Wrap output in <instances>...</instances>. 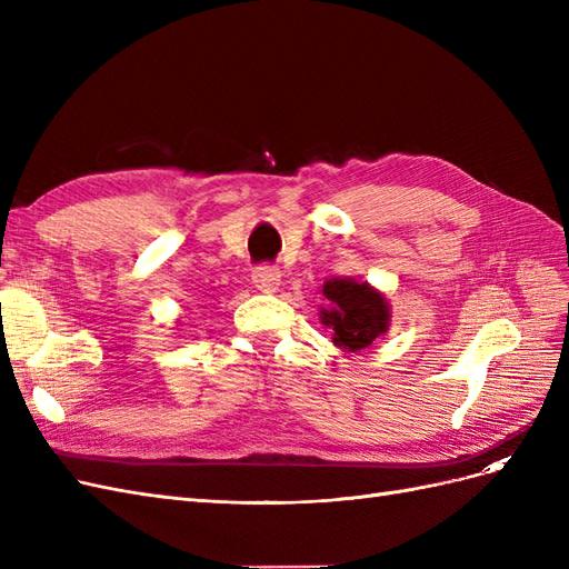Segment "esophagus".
Listing matches in <instances>:
<instances>
[{
  "label": "esophagus",
  "mask_w": 569,
  "mask_h": 569,
  "mask_svg": "<svg viewBox=\"0 0 569 569\" xmlns=\"http://www.w3.org/2000/svg\"><path fill=\"white\" fill-rule=\"evenodd\" d=\"M251 280H253V284H256L258 289L272 291L274 287L280 284V270L274 268V266H268V263L256 266L253 272H251Z\"/></svg>",
  "instance_id": "34e87169"
}]
</instances>
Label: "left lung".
<instances>
[{
  "label": "left lung",
  "instance_id": "1",
  "mask_svg": "<svg viewBox=\"0 0 569 569\" xmlns=\"http://www.w3.org/2000/svg\"><path fill=\"white\" fill-rule=\"evenodd\" d=\"M330 308H322V322L335 332L332 341L347 351H360L387 332L389 308L380 291L353 280H330L322 287Z\"/></svg>",
  "mask_w": 569,
  "mask_h": 569
}]
</instances>
